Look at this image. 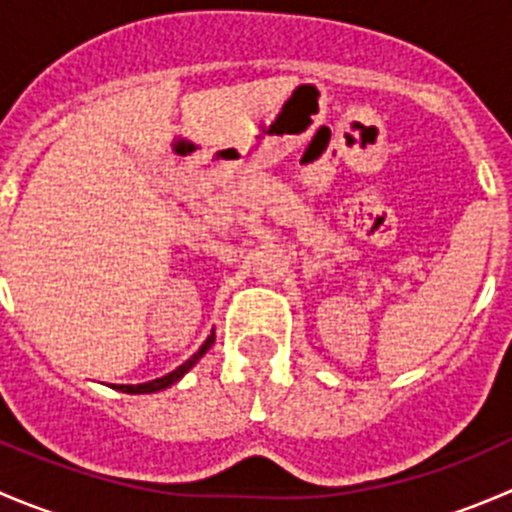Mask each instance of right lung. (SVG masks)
<instances>
[{
  "mask_svg": "<svg viewBox=\"0 0 512 512\" xmlns=\"http://www.w3.org/2000/svg\"><path fill=\"white\" fill-rule=\"evenodd\" d=\"M213 342H215V332L210 334L208 339H205V344H203V347H200L198 352H195L193 356H190V359L185 361V364H180L178 369H175V371H170V374H165V376H160V379H153V381H148V384H136V386L118 384V386H113V389L123 391V394H153V391L168 389V386H170V384H175V381H178L180 376L185 374V371H188V369H193V366H195V361H198L200 356H203L205 352H208L210 347H213Z\"/></svg>",
  "mask_w": 512,
  "mask_h": 512,
  "instance_id": "obj_1",
  "label": "right lung"
}]
</instances>
